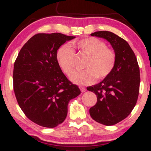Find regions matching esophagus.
<instances>
[{
  "label": "esophagus",
  "mask_w": 151,
  "mask_h": 151,
  "mask_svg": "<svg viewBox=\"0 0 151 151\" xmlns=\"http://www.w3.org/2000/svg\"><path fill=\"white\" fill-rule=\"evenodd\" d=\"M79 89H80L81 92H85L86 89L84 87V86H79Z\"/></svg>",
  "instance_id": "obj_1"
}]
</instances>
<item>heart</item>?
<instances>
[{
    "label": "heart",
    "mask_w": 151,
    "mask_h": 151,
    "mask_svg": "<svg viewBox=\"0 0 151 151\" xmlns=\"http://www.w3.org/2000/svg\"><path fill=\"white\" fill-rule=\"evenodd\" d=\"M74 45L82 53L89 56L84 65L85 70H74V52L68 45H63L59 48L56 59L59 66L67 76H71L72 82L79 85H87L93 82L95 78L102 80L106 78L112 70L116 60L115 52L106 47L104 42L96 37H90L74 42Z\"/></svg>",
    "instance_id": "heart-1"
}]
</instances>
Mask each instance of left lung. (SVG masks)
I'll list each match as a JSON object with an SVG mask.
<instances>
[{
    "mask_svg": "<svg viewBox=\"0 0 151 151\" xmlns=\"http://www.w3.org/2000/svg\"><path fill=\"white\" fill-rule=\"evenodd\" d=\"M91 35L108 41L116 56L114 70L108 77L86 88L97 96V102L89 109L91 117L103 125L112 126L126 119L136 106L139 93V67L125 40L109 31H98Z\"/></svg>",
    "mask_w": 151,
    "mask_h": 151,
    "instance_id": "obj_1",
    "label": "left lung"
}]
</instances>
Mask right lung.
<instances>
[{
    "instance_id": "add662e5",
    "label": "right lung",
    "mask_w": 151,
    "mask_h": 151,
    "mask_svg": "<svg viewBox=\"0 0 151 151\" xmlns=\"http://www.w3.org/2000/svg\"><path fill=\"white\" fill-rule=\"evenodd\" d=\"M74 38L58 32L37 34L24 45L15 60V97L26 116L37 125L55 128L62 124L69 102L81 93L56 59L60 46Z\"/></svg>"
}]
</instances>
